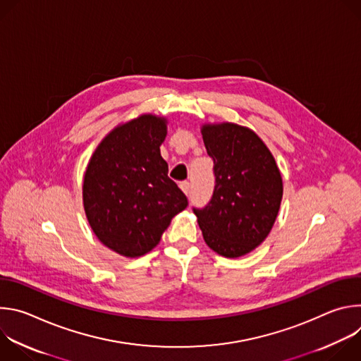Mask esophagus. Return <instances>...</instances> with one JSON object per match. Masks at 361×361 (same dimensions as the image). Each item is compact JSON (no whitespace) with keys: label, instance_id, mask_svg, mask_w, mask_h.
Segmentation results:
<instances>
[{"label":"esophagus","instance_id":"1","mask_svg":"<svg viewBox=\"0 0 361 361\" xmlns=\"http://www.w3.org/2000/svg\"><path fill=\"white\" fill-rule=\"evenodd\" d=\"M180 188L183 190V192L184 194H190V190H191V185H190V183L188 181H183V183H180Z\"/></svg>","mask_w":361,"mask_h":361}]
</instances>
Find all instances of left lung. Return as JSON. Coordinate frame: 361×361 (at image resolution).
Here are the masks:
<instances>
[{
	"instance_id": "left-lung-1",
	"label": "left lung",
	"mask_w": 361,
	"mask_h": 361,
	"mask_svg": "<svg viewBox=\"0 0 361 361\" xmlns=\"http://www.w3.org/2000/svg\"><path fill=\"white\" fill-rule=\"evenodd\" d=\"M204 145L214 161L216 185L204 209H192L204 241L235 259L259 247L273 228L283 180L263 140L234 123L205 124Z\"/></svg>"
}]
</instances>
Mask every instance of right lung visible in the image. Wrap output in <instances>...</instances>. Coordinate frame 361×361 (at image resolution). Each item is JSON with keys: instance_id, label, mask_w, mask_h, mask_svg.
Here are the masks:
<instances>
[{"instance_id": "add662e5", "label": "right lung", "mask_w": 361, "mask_h": 361, "mask_svg": "<svg viewBox=\"0 0 361 361\" xmlns=\"http://www.w3.org/2000/svg\"><path fill=\"white\" fill-rule=\"evenodd\" d=\"M166 135V118L142 114L106 135L87 166V220L102 244L124 257L151 251L188 205L161 157Z\"/></svg>"}]
</instances>
